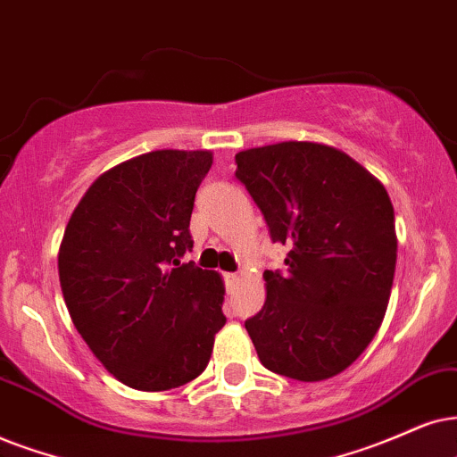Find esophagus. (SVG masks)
<instances>
[{
	"label": "esophagus",
	"mask_w": 457,
	"mask_h": 457,
	"mask_svg": "<svg viewBox=\"0 0 457 457\" xmlns=\"http://www.w3.org/2000/svg\"><path fill=\"white\" fill-rule=\"evenodd\" d=\"M225 280H228L229 287H236L240 282V274H225Z\"/></svg>",
	"instance_id": "34e87169"
}]
</instances>
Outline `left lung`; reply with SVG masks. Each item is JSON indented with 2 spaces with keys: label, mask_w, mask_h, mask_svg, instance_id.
<instances>
[{
  "label": "left lung",
  "mask_w": 457,
  "mask_h": 457,
  "mask_svg": "<svg viewBox=\"0 0 457 457\" xmlns=\"http://www.w3.org/2000/svg\"><path fill=\"white\" fill-rule=\"evenodd\" d=\"M236 179L288 246L263 271V308L245 322L270 371L320 382L348 369L382 325L396 268L395 209L382 183L339 149L285 141L236 154Z\"/></svg>",
  "instance_id": "8db88e82"
}]
</instances>
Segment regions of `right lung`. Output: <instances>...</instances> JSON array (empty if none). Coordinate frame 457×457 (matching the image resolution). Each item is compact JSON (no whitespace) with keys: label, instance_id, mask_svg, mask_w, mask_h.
Masks as SVG:
<instances>
[{"label":"right lung","instance_id":"1","mask_svg":"<svg viewBox=\"0 0 457 457\" xmlns=\"http://www.w3.org/2000/svg\"><path fill=\"white\" fill-rule=\"evenodd\" d=\"M211 152L158 149L113 166L75 206L59 251L67 310L103 367L135 390L192 382L223 316L217 271L181 263Z\"/></svg>","mask_w":457,"mask_h":457}]
</instances>
